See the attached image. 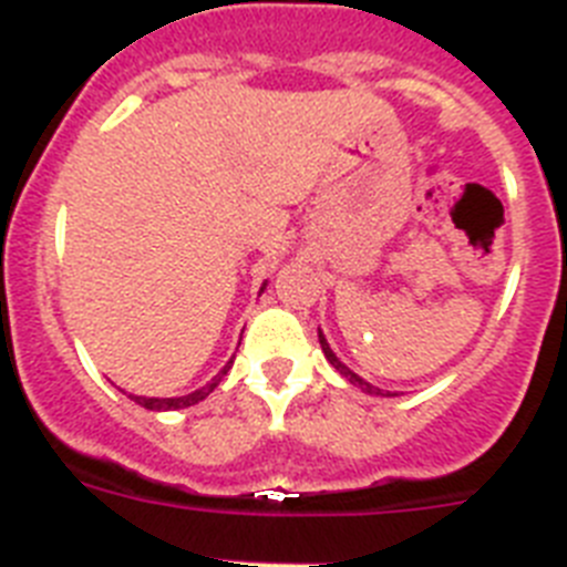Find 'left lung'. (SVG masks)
<instances>
[{
	"mask_svg": "<svg viewBox=\"0 0 567 567\" xmlns=\"http://www.w3.org/2000/svg\"><path fill=\"white\" fill-rule=\"evenodd\" d=\"M318 340H320V349H323V354H327L329 363H332L334 369H338V372L343 374L346 380H349V383H354V385H358V389H363V392H369V394H383V392H380V389H374L372 383H365L363 378H358V374H354V372H349V369H346V365L340 363L338 358H334V352H332V349H329V343H327V338H323V332H318Z\"/></svg>",
	"mask_w": 567,
	"mask_h": 567,
	"instance_id": "8db88e82",
	"label": "left lung"
}]
</instances>
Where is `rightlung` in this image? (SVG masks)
Instances as JSON below:
<instances>
[{
    "instance_id": "right-lung-1",
    "label": "right lung",
    "mask_w": 567,
    "mask_h": 567,
    "mask_svg": "<svg viewBox=\"0 0 567 567\" xmlns=\"http://www.w3.org/2000/svg\"><path fill=\"white\" fill-rule=\"evenodd\" d=\"M227 369H229V363L224 365L221 374H215V378L209 380L207 385H202V389H198V392H193V394H184V398H135V394H130V398H133L138 405H144V409H150V412H173V409H187V405H195L198 400L207 398L215 385L221 383V378L227 374Z\"/></svg>"
}]
</instances>
